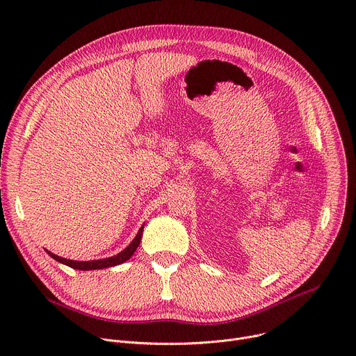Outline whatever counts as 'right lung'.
<instances>
[{"mask_svg": "<svg viewBox=\"0 0 356 356\" xmlns=\"http://www.w3.org/2000/svg\"><path fill=\"white\" fill-rule=\"evenodd\" d=\"M142 232H143V227L139 228L136 236L134 238V241L122 250L120 252L118 255L115 257H111V258H107V259H97V261H87V262H77V261H70V259H65V258H60L58 255H55V253L49 252L47 253L50 257H52L55 261L63 264V265H67L73 269H79V270H94V269H104V268H111V266H117V265H121L124 264L125 261H128L134 252L136 250V248L139 246V242H140V238H142Z\"/></svg>", "mask_w": 356, "mask_h": 356, "instance_id": "right-lung-1", "label": "right lung"}]
</instances>
